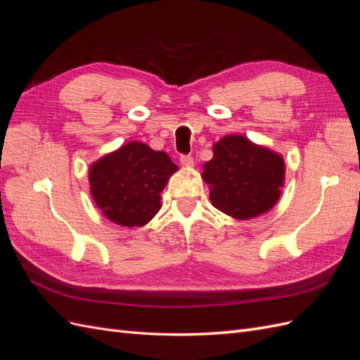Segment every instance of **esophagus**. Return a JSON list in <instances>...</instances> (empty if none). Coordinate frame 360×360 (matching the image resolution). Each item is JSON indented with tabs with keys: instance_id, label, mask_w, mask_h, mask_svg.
<instances>
[{
	"instance_id": "34e87169",
	"label": "esophagus",
	"mask_w": 360,
	"mask_h": 360,
	"mask_svg": "<svg viewBox=\"0 0 360 360\" xmlns=\"http://www.w3.org/2000/svg\"><path fill=\"white\" fill-rule=\"evenodd\" d=\"M180 163L183 167H193V158L192 156H189V155H183L181 158H180Z\"/></svg>"
}]
</instances>
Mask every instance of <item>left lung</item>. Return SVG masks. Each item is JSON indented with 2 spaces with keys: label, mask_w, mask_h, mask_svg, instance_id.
<instances>
[{
  "label": "left lung",
  "mask_w": 360,
  "mask_h": 360,
  "mask_svg": "<svg viewBox=\"0 0 360 360\" xmlns=\"http://www.w3.org/2000/svg\"><path fill=\"white\" fill-rule=\"evenodd\" d=\"M217 210L248 221L267 213L285 180V162L276 151L258 146L243 135H226L213 146V159L202 167Z\"/></svg>",
  "instance_id": "obj_1"
}]
</instances>
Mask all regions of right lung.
Masks as SVG:
<instances>
[{"label": "right lung", "mask_w": 360, "mask_h": 360, "mask_svg": "<svg viewBox=\"0 0 360 360\" xmlns=\"http://www.w3.org/2000/svg\"><path fill=\"white\" fill-rule=\"evenodd\" d=\"M177 169L167 153L130 141L91 163V197L111 222L144 226L160 210V192Z\"/></svg>", "instance_id": "obj_1"}]
</instances>
